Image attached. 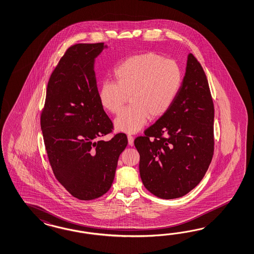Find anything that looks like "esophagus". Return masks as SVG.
I'll use <instances>...</instances> for the list:
<instances>
[{"label":"esophagus","mask_w":254,"mask_h":254,"mask_svg":"<svg viewBox=\"0 0 254 254\" xmlns=\"http://www.w3.org/2000/svg\"><path fill=\"white\" fill-rule=\"evenodd\" d=\"M127 139H128V144L133 146L134 145V137H132L131 135H127Z\"/></svg>","instance_id":"34e87169"}]
</instances>
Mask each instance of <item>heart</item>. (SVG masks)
Listing matches in <instances>:
<instances>
[{"mask_svg": "<svg viewBox=\"0 0 254 254\" xmlns=\"http://www.w3.org/2000/svg\"><path fill=\"white\" fill-rule=\"evenodd\" d=\"M114 74L117 82H103L99 100L104 109L116 115L130 97V106L115 120L117 130L127 133L140 130L149 117H163L182 83L179 64L155 53L132 55L117 66Z\"/></svg>", "mask_w": 254, "mask_h": 254, "instance_id": "heart-1", "label": "heart"}]
</instances>
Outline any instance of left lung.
<instances>
[{
    "label": "left lung",
    "instance_id": "obj_1",
    "mask_svg": "<svg viewBox=\"0 0 254 254\" xmlns=\"http://www.w3.org/2000/svg\"><path fill=\"white\" fill-rule=\"evenodd\" d=\"M213 118L205 73L190 54L171 107L134 141L140 178L149 191L161 199H177L199 184L213 159Z\"/></svg>",
    "mask_w": 254,
    "mask_h": 254
}]
</instances>
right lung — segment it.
Instances as JSON below:
<instances>
[{"mask_svg":"<svg viewBox=\"0 0 254 254\" xmlns=\"http://www.w3.org/2000/svg\"><path fill=\"white\" fill-rule=\"evenodd\" d=\"M105 48L100 42L67 49L49 79L41 113V131L55 178L81 200L109 190L118 158L127 145L124 133L102 139L113 129L99 100L94 72L95 58Z\"/></svg>","mask_w":254,"mask_h":254,"instance_id":"obj_1","label":"right lung"}]
</instances>
